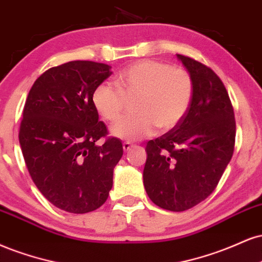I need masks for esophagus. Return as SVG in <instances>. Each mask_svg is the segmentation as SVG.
I'll list each match as a JSON object with an SVG mask.
<instances>
[{"label": "esophagus", "instance_id": "34e87169", "mask_svg": "<svg viewBox=\"0 0 262 262\" xmlns=\"http://www.w3.org/2000/svg\"><path fill=\"white\" fill-rule=\"evenodd\" d=\"M132 147H134V144L130 143V142H124V143H122V148H124L125 152H128V150H130Z\"/></svg>", "mask_w": 262, "mask_h": 262}]
</instances>
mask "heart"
<instances>
[{"instance_id":"heart-1","label":"heart","mask_w":262,"mask_h":262,"mask_svg":"<svg viewBox=\"0 0 262 262\" xmlns=\"http://www.w3.org/2000/svg\"><path fill=\"white\" fill-rule=\"evenodd\" d=\"M116 84L100 83L92 93L95 112L114 124L124 112L125 95L138 94L135 109L138 114L127 116L113 127L114 136L127 141L149 137L157 127L169 131L185 118L193 97V82L183 67L170 66L158 60L135 61L120 71Z\"/></svg>"}]
</instances>
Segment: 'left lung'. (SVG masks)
<instances>
[{"instance_id":"left-lung-1","label":"left lung","mask_w":262,"mask_h":262,"mask_svg":"<svg viewBox=\"0 0 262 262\" xmlns=\"http://www.w3.org/2000/svg\"><path fill=\"white\" fill-rule=\"evenodd\" d=\"M193 82L185 118L163 136L148 141L143 184L153 204L183 212L214 191L235 144V119L223 82L210 67L177 55Z\"/></svg>"}]
</instances>
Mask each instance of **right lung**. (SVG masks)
Instances as JSON below:
<instances>
[{"label": "right lung", "instance_id": "1", "mask_svg": "<svg viewBox=\"0 0 262 262\" xmlns=\"http://www.w3.org/2000/svg\"><path fill=\"white\" fill-rule=\"evenodd\" d=\"M110 69L93 61L51 67L34 82L24 104L19 143L28 171L45 199L70 213H87L106 201L124 153L92 104Z\"/></svg>", "mask_w": 262, "mask_h": 262}]
</instances>
